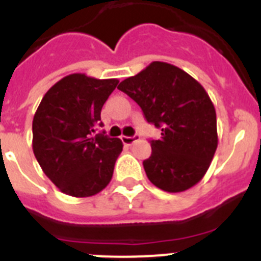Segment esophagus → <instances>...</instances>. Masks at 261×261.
<instances>
[{"label": "esophagus", "mask_w": 261, "mask_h": 261, "mask_svg": "<svg viewBox=\"0 0 261 261\" xmlns=\"http://www.w3.org/2000/svg\"><path fill=\"white\" fill-rule=\"evenodd\" d=\"M138 136H132V137H129V136H123L121 137V141H123L124 145H132L133 142H136L138 140Z\"/></svg>", "instance_id": "esophagus-1"}]
</instances>
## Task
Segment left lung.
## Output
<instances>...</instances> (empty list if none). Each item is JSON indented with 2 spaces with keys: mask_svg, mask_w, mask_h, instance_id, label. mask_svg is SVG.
Instances as JSON below:
<instances>
[{
  "mask_svg": "<svg viewBox=\"0 0 261 261\" xmlns=\"http://www.w3.org/2000/svg\"><path fill=\"white\" fill-rule=\"evenodd\" d=\"M149 123L162 128L144 161L149 180L166 192H183L201 180L218 146L213 102L200 82L177 66L153 61L120 82Z\"/></svg>",
  "mask_w": 261,
  "mask_h": 261,
  "instance_id": "1",
  "label": "left lung"
}]
</instances>
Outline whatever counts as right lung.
Segmentation results:
<instances>
[{"mask_svg":"<svg viewBox=\"0 0 261 261\" xmlns=\"http://www.w3.org/2000/svg\"><path fill=\"white\" fill-rule=\"evenodd\" d=\"M119 80L73 73L53 85L32 120V150L55 186L73 197H90L112 179L123 151L120 138L99 133L103 105Z\"/></svg>","mask_w":261,"mask_h":261,"instance_id":"right-lung-1","label":"right lung"}]
</instances>
